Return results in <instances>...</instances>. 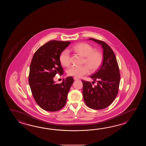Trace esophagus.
<instances>
[{
  "instance_id": "34e87169",
  "label": "esophagus",
  "mask_w": 146,
  "mask_h": 146,
  "mask_svg": "<svg viewBox=\"0 0 146 146\" xmlns=\"http://www.w3.org/2000/svg\"><path fill=\"white\" fill-rule=\"evenodd\" d=\"M74 80H79V78H78L77 77H74Z\"/></svg>"
}]
</instances>
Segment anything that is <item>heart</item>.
<instances>
[{
    "mask_svg": "<svg viewBox=\"0 0 146 146\" xmlns=\"http://www.w3.org/2000/svg\"><path fill=\"white\" fill-rule=\"evenodd\" d=\"M72 48L76 52L85 57L84 62L87 65L82 66H70L67 70L68 75L80 78L84 75L89 74L90 69L94 72L99 68L103 61L102 54L100 52L94 50L91 45L86 43L78 44L74 45ZM59 60L62 65L68 66L70 65L71 57L68 50L62 51L59 56Z\"/></svg>",
    "mask_w": 146,
    "mask_h": 146,
    "instance_id": "obj_1",
    "label": "heart"
}]
</instances>
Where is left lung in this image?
I'll list each match as a JSON object with an SVG mask.
<instances>
[{"mask_svg":"<svg viewBox=\"0 0 146 146\" xmlns=\"http://www.w3.org/2000/svg\"><path fill=\"white\" fill-rule=\"evenodd\" d=\"M101 45L103 50V62L99 70L90 77L97 85L93 86L89 81L82 80L84 101L87 106L94 110L108 107L117 95L121 80L118 63L112 48L102 40L89 38ZM92 82V84H93Z\"/></svg>","mask_w":146,"mask_h":146,"instance_id":"obj_1","label":"left lung"}]
</instances>
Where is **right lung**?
<instances>
[{
  "instance_id": "1",
  "label": "right lung",
  "mask_w": 146,
  "mask_h": 146,
  "mask_svg": "<svg viewBox=\"0 0 146 146\" xmlns=\"http://www.w3.org/2000/svg\"><path fill=\"white\" fill-rule=\"evenodd\" d=\"M70 43L69 41L50 40L35 52L31 60L29 84L35 101L46 111H57L65 106L74 82L72 77L64 79L61 84H55L53 80L57 74H64L59 56Z\"/></svg>"
}]
</instances>
